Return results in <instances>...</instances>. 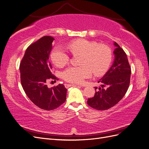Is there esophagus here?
<instances>
[{
	"label": "esophagus",
	"instance_id": "34e87169",
	"mask_svg": "<svg viewBox=\"0 0 149 149\" xmlns=\"http://www.w3.org/2000/svg\"><path fill=\"white\" fill-rule=\"evenodd\" d=\"M73 86V84H65V88H69V87H70V86Z\"/></svg>",
	"mask_w": 149,
	"mask_h": 149
}]
</instances>
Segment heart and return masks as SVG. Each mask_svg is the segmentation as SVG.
I'll use <instances>...</instances> for the list:
<instances>
[{
    "label": "heart",
    "mask_w": 149,
    "mask_h": 149,
    "mask_svg": "<svg viewBox=\"0 0 149 149\" xmlns=\"http://www.w3.org/2000/svg\"><path fill=\"white\" fill-rule=\"evenodd\" d=\"M68 48L73 55H81V66L70 67L63 73L66 81L81 84L89 78L92 73L102 76L109 69L112 60V52L106 45H98L96 42L78 39L71 42ZM52 62L58 67H63L69 61L67 53L60 47H56L51 53Z\"/></svg>",
    "instance_id": "obj_1"
}]
</instances>
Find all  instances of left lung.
<instances>
[{
  "label": "left lung",
  "mask_w": 149,
  "mask_h": 149,
  "mask_svg": "<svg viewBox=\"0 0 149 149\" xmlns=\"http://www.w3.org/2000/svg\"><path fill=\"white\" fill-rule=\"evenodd\" d=\"M114 60L103 77L98 81L101 87H95L94 97L89 98L88 104L97 110H106L118 104L127 92L130 84L131 69L124 51L116 42Z\"/></svg>",
  "instance_id": "1"
}]
</instances>
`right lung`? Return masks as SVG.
I'll use <instances>...</instances> for the list:
<instances>
[{"mask_svg": "<svg viewBox=\"0 0 149 149\" xmlns=\"http://www.w3.org/2000/svg\"><path fill=\"white\" fill-rule=\"evenodd\" d=\"M55 40L45 36L26 48L20 64V80L26 96L33 104L42 109L50 111L63 104L67 89L63 84L49 88V79H57L52 73L49 53Z\"/></svg>", "mask_w": 149, "mask_h": 149, "instance_id": "add662e5", "label": "right lung"}]
</instances>
